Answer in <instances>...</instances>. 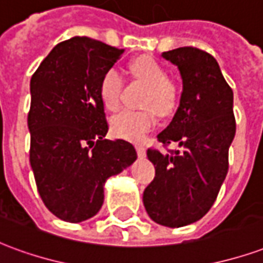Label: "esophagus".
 <instances>
[{
  "mask_svg": "<svg viewBox=\"0 0 263 263\" xmlns=\"http://www.w3.org/2000/svg\"><path fill=\"white\" fill-rule=\"evenodd\" d=\"M135 148H137V154L139 158H145L146 156V149L143 148L142 145H137Z\"/></svg>",
  "mask_w": 263,
  "mask_h": 263,
  "instance_id": "1",
  "label": "esophagus"
}]
</instances>
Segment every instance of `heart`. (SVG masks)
I'll return each mask as SVG.
<instances>
[{"instance_id": "b5f03b06", "label": "heart", "mask_w": 263, "mask_h": 263, "mask_svg": "<svg viewBox=\"0 0 263 263\" xmlns=\"http://www.w3.org/2000/svg\"><path fill=\"white\" fill-rule=\"evenodd\" d=\"M131 70L138 80L148 86L143 98V107L151 108L142 111L124 109L111 118V131L118 138L128 141H141L156 124V115L169 114L176 107L179 100V87L176 81L167 77L163 66L148 56H141L131 63ZM122 77L118 70L109 69L100 80V97L104 107L109 111L118 109L121 104Z\"/></svg>"}]
</instances>
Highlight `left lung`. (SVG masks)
<instances>
[{
	"label": "left lung",
	"mask_w": 263,
	"mask_h": 263,
	"mask_svg": "<svg viewBox=\"0 0 263 263\" xmlns=\"http://www.w3.org/2000/svg\"><path fill=\"white\" fill-rule=\"evenodd\" d=\"M162 58L177 66L183 91L176 114L158 135L162 154L148 149L155 179L143 192L149 217L160 226L179 228L209 213L228 172V149L235 137L234 94L217 60L201 49L177 48Z\"/></svg>",
	"instance_id": "8db88e82"
}]
</instances>
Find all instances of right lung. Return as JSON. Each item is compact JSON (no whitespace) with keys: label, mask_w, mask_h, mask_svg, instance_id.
<instances>
[{"label":"right lung","mask_w":263,"mask_h":263,"mask_svg":"<svg viewBox=\"0 0 263 263\" xmlns=\"http://www.w3.org/2000/svg\"><path fill=\"white\" fill-rule=\"evenodd\" d=\"M124 49L86 36L56 45L31 79V162L48 210L67 222L97 214L104 184L137 160L124 139H105L100 80Z\"/></svg>","instance_id":"right-lung-1"}]
</instances>
